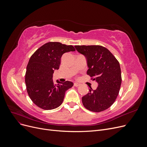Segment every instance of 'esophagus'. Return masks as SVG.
<instances>
[{"label":"esophagus","mask_w":147,"mask_h":147,"mask_svg":"<svg viewBox=\"0 0 147 147\" xmlns=\"http://www.w3.org/2000/svg\"><path fill=\"white\" fill-rule=\"evenodd\" d=\"M74 85L75 86H76V87H78V86H79L80 85V84H79V83H74Z\"/></svg>","instance_id":"34e87169"}]
</instances>
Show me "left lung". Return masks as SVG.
Instances as JSON below:
<instances>
[{"instance_id":"8db88e82","label":"left lung","mask_w":147,"mask_h":147,"mask_svg":"<svg viewBox=\"0 0 147 147\" xmlns=\"http://www.w3.org/2000/svg\"><path fill=\"white\" fill-rule=\"evenodd\" d=\"M77 50L86 57L87 74L99 85L96 90L90 87L82 97L86 109L100 112L114 103L121 84V72L118 61L107 48L100 45H75Z\"/></svg>"}]
</instances>
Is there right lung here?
<instances>
[{
  "mask_svg": "<svg viewBox=\"0 0 147 147\" xmlns=\"http://www.w3.org/2000/svg\"><path fill=\"white\" fill-rule=\"evenodd\" d=\"M75 51L72 45L60 42H48L31 56L26 68L25 83L30 99L43 110H53L63 103L65 92L74 83L65 81L55 84L53 74L59 69L64 53Z\"/></svg>",
  "mask_w": 147,
  "mask_h": 147,
  "instance_id": "obj_1",
  "label": "right lung"
}]
</instances>
